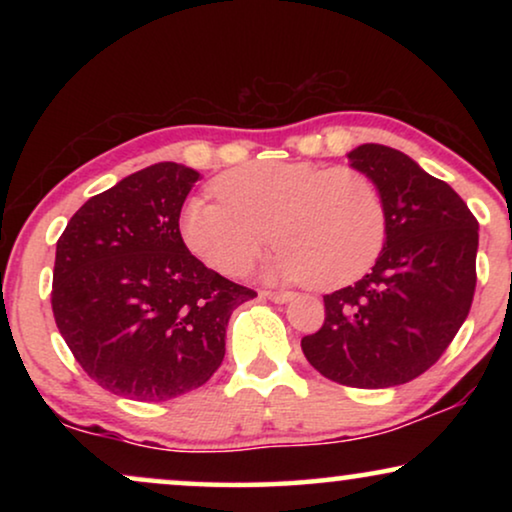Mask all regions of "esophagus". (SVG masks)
I'll return each mask as SVG.
<instances>
[{
    "instance_id": "obj_1",
    "label": "esophagus",
    "mask_w": 512,
    "mask_h": 512,
    "mask_svg": "<svg viewBox=\"0 0 512 512\" xmlns=\"http://www.w3.org/2000/svg\"><path fill=\"white\" fill-rule=\"evenodd\" d=\"M261 296L272 300V303H289V300H293L296 293H293V291H263Z\"/></svg>"
}]
</instances>
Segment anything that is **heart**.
<instances>
[{
	"instance_id": "obj_1",
	"label": "heart",
	"mask_w": 512,
	"mask_h": 512,
	"mask_svg": "<svg viewBox=\"0 0 512 512\" xmlns=\"http://www.w3.org/2000/svg\"><path fill=\"white\" fill-rule=\"evenodd\" d=\"M214 191L219 200H186L179 228L186 247L228 277L247 275L275 235L272 277L338 289L366 275L387 240L382 195L352 167L268 160L221 174Z\"/></svg>"
}]
</instances>
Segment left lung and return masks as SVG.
Masks as SVG:
<instances>
[{"instance_id": "obj_1", "label": "left lung", "mask_w": 512, "mask_h": 512, "mask_svg": "<svg viewBox=\"0 0 512 512\" xmlns=\"http://www.w3.org/2000/svg\"><path fill=\"white\" fill-rule=\"evenodd\" d=\"M347 158L382 195L387 240L366 277L324 296V326L300 347L328 380L398 387L429 370L468 317L478 221L445 181L401 151L361 144Z\"/></svg>"}]
</instances>
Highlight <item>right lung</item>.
<instances>
[{"label": "right lung", "instance_id": "add662e5", "mask_svg": "<svg viewBox=\"0 0 512 512\" xmlns=\"http://www.w3.org/2000/svg\"><path fill=\"white\" fill-rule=\"evenodd\" d=\"M200 174L156 163L93 195L60 235L53 317L90 380L160 403L198 389L221 366L226 326L256 291L186 249L179 214Z\"/></svg>", "mask_w": 512, "mask_h": 512}]
</instances>
